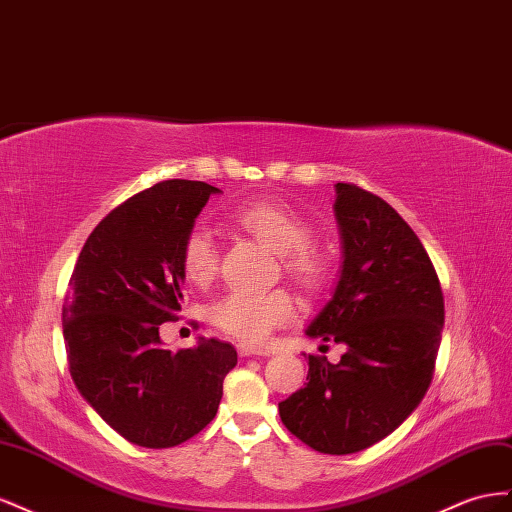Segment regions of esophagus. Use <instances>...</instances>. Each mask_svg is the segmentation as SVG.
<instances>
[{
	"mask_svg": "<svg viewBox=\"0 0 512 512\" xmlns=\"http://www.w3.org/2000/svg\"><path fill=\"white\" fill-rule=\"evenodd\" d=\"M236 347H238V354L244 356V358H246V356H270L268 349L251 345V343H238Z\"/></svg>",
	"mask_w": 512,
	"mask_h": 512,
	"instance_id": "obj_1",
	"label": "esophagus"
}]
</instances>
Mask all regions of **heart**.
<instances>
[{
    "instance_id": "obj_1",
    "label": "heart",
    "mask_w": 512,
    "mask_h": 512,
    "mask_svg": "<svg viewBox=\"0 0 512 512\" xmlns=\"http://www.w3.org/2000/svg\"><path fill=\"white\" fill-rule=\"evenodd\" d=\"M231 223L281 255L285 272L309 294H321L330 283L328 255L313 244V227L283 201H253L231 212ZM218 246L210 231L195 227L180 244V266L195 285H206L218 272ZM210 321L231 337L261 343L272 330L289 324L296 300L285 289H231L210 304Z\"/></svg>"
}]
</instances>
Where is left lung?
<instances>
[{"mask_svg":"<svg viewBox=\"0 0 512 512\" xmlns=\"http://www.w3.org/2000/svg\"><path fill=\"white\" fill-rule=\"evenodd\" d=\"M343 270L330 302L306 328L347 347L339 364L309 356V382L279 403L283 425L324 455H352L384 440L425 397L444 326L437 272L392 206L337 184Z\"/></svg>","mask_w":512,"mask_h":512,"instance_id":"8db88e82","label":"left lung"}]
</instances>
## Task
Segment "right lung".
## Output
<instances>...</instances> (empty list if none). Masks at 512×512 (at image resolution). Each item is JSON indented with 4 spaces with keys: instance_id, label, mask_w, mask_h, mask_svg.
<instances>
[{
    "instance_id": "1",
    "label": "right lung",
    "mask_w": 512,
    "mask_h": 512,
    "mask_svg": "<svg viewBox=\"0 0 512 512\" xmlns=\"http://www.w3.org/2000/svg\"><path fill=\"white\" fill-rule=\"evenodd\" d=\"M218 188L165 180L113 208L85 240L70 276L62 328L72 382L124 440L171 448L216 416L229 343L171 352L158 328L182 311L180 244Z\"/></svg>"
}]
</instances>
